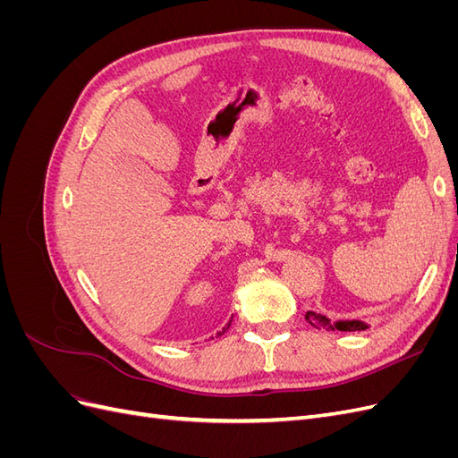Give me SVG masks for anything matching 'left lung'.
<instances>
[{"label": "left lung", "mask_w": 458, "mask_h": 458, "mask_svg": "<svg viewBox=\"0 0 458 458\" xmlns=\"http://www.w3.org/2000/svg\"><path fill=\"white\" fill-rule=\"evenodd\" d=\"M306 321L315 327V328H327V330H344V332H355V330H365L369 328L367 323L363 321H336L330 323V318H327L321 313L308 311L306 313Z\"/></svg>", "instance_id": "left-lung-1"}]
</instances>
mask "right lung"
<instances>
[{
	"mask_svg": "<svg viewBox=\"0 0 458 458\" xmlns=\"http://www.w3.org/2000/svg\"><path fill=\"white\" fill-rule=\"evenodd\" d=\"M229 325H231V321H229ZM229 325H227V327H225V328H224V332H225V330H227V328H229ZM224 332H217V335H224Z\"/></svg>",
	"mask_w": 458,
	"mask_h": 458,
	"instance_id": "add662e5",
	"label": "right lung"
}]
</instances>
